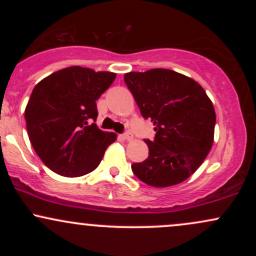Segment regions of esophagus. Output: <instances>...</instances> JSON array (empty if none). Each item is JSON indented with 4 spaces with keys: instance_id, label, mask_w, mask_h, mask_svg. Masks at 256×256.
<instances>
[{
    "instance_id": "esophagus-1",
    "label": "esophagus",
    "mask_w": 256,
    "mask_h": 256,
    "mask_svg": "<svg viewBox=\"0 0 256 256\" xmlns=\"http://www.w3.org/2000/svg\"><path fill=\"white\" fill-rule=\"evenodd\" d=\"M122 137L124 138V140H131L132 138H134V134H132L131 131H125L124 134H122Z\"/></svg>"
}]
</instances>
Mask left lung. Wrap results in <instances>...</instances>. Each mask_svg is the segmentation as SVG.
I'll list each match as a JSON object with an SVG mask.
<instances>
[{"instance_id": "8db88e82", "label": "left lung", "mask_w": 256, "mask_h": 256, "mask_svg": "<svg viewBox=\"0 0 256 256\" xmlns=\"http://www.w3.org/2000/svg\"><path fill=\"white\" fill-rule=\"evenodd\" d=\"M125 84L144 119L155 125L154 140H144L149 156L132 164L134 174L155 188L179 184L204 162L213 144L216 112L204 88L166 68L130 72Z\"/></svg>"}]
</instances>
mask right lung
I'll use <instances>...</instances> for the list:
<instances>
[{
    "instance_id": "add662e5",
    "label": "right lung",
    "mask_w": 256,
    "mask_h": 256,
    "mask_svg": "<svg viewBox=\"0 0 256 256\" xmlns=\"http://www.w3.org/2000/svg\"><path fill=\"white\" fill-rule=\"evenodd\" d=\"M116 73L73 66L40 80L25 110L28 138L44 165L64 177H80L101 162L116 134L95 124L96 100Z\"/></svg>"
}]
</instances>
